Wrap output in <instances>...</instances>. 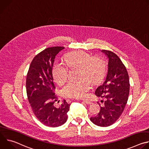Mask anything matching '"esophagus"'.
Segmentation results:
<instances>
[{
    "label": "esophagus",
    "instance_id": "1",
    "mask_svg": "<svg viewBox=\"0 0 149 149\" xmlns=\"http://www.w3.org/2000/svg\"><path fill=\"white\" fill-rule=\"evenodd\" d=\"M85 103H86V104H91V103H92V102L90 100H88V99H83V100H82Z\"/></svg>",
    "mask_w": 149,
    "mask_h": 149
}]
</instances>
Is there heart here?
Returning <instances> with one entry per match:
<instances>
[{"label": "heart", "instance_id": "heart-1", "mask_svg": "<svg viewBox=\"0 0 149 149\" xmlns=\"http://www.w3.org/2000/svg\"><path fill=\"white\" fill-rule=\"evenodd\" d=\"M64 61L68 67H81V77L89 78L70 81L62 89L63 94L69 98H80L86 95L91 85L89 79L94 83L101 81L107 70L106 63L102 59L93 58L91 55L83 51H74L67 54ZM52 76L58 84H63L68 78L67 67L61 62H56L52 68Z\"/></svg>", "mask_w": 149, "mask_h": 149}]
</instances>
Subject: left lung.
<instances>
[{
	"label": "left lung",
	"mask_w": 149,
	"mask_h": 149,
	"mask_svg": "<svg viewBox=\"0 0 149 149\" xmlns=\"http://www.w3.org/2000/svg\"><path fill=\"white\" fill-rule=\"evenodd\" d=\"M109 59L108 71L104 82L98 86L95 94L105 100L98 114L90 118L95 125L108 127L120 117L125 107L130 91L128 72L119 57L114 52L101 50Z\"/></svg>",
	"instance_id": "left-lung-1"
}]
</instances>
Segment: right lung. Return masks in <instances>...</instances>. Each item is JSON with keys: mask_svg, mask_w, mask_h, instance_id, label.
Instances as JSON below:
<instances>
[{"mask_svg": "<svg viewBox=\"0 0 149 149\" xmlns=\"http://www.w3.org/2000/svg\"><path fill=\"white\" fill-rule=\"evenodd\" d=\"M63 49L54 47L39 53L31 62L26 77V93L32 110L42 124L51 127L60 126L67 121L70 107L65 100L59 108L54 105L58 99L52 70L56 56Z\"/></svg>", "mask_w": 149, "mask_h": 149, "instance_id": "add662e5", "label": "right lung"}]
</instances>
